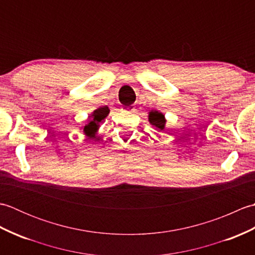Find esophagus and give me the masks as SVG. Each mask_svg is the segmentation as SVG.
Masks as SVG:
<instances>
[{
    "mask_svg": "<svg viewBox=\"0 0 255 255\" xmlns=\"http://www.w3.org/2000/svg\"><path fill=\"white\" fill-rule=\"evenodd\" d=\"M125 111H126V112H132L133 111V107L132 106H127V107H125Z\"/></svg>",
    "mask_w": 255,
    "mask_h": 255,
    "instance_id": "34e87169",
    "label": "esophagus"
}]
</instances>
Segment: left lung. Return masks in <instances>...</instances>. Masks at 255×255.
Here are the masks:
<instances>
[{
	"label": "left lung",
	"mask_w": 255,
	"mask_h": 255,
	"mask_svg": "<svg viewBox=\"0 0 255 255\" xmlns=\"http://www.w3.org/2000/svg\"><path fill=\"white\" fill-rule=\"evenodd\" d=\"M149 121L150 123L154 125L156 128H159L160 130H163L164 129V124H165V119L164 115H162L159 112H151L150 116H149Z\"/></svg>",
	"instance_id": "left-lung-1"
}]
</instances>
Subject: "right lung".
Returning a JSON list of instances; mask_svg holds the SVG:
<instances>
[{"label":"right lung","instance_id":"1","mask_svg":"<svg viewBox=\"0 0 255 255\" xmlns=\"http://www.w3.org/2000/svg\"><path fill=\"white\" fill-rule=\"evenodd\" d=\"M105 117H106V114L104 113V111L96 110L93 115H92V119L90 121L89 125H86V126L84 127V132L86 134H90V136L92 133H94L96 131L97 127H99V124L102 123V121Z\"/></svg>","mask_w":255,"mask_h":255}]
</instances>
